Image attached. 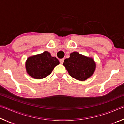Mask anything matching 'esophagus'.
<instances>
[{"label": "esophagus", "instance_id": "obj_1", "mask_svg": "<svg viewBox=\"0 0 124 124\" xmlns=\"http://www.w3.org/2000/svg\"><path fill=\"white\" fill-rule=\"evenodd\" d=\"M60 63H61V64L63 63V62H64V59H63V58H62V59H61L60 60Z\"/></svg>", "mask_w": 124, "mask_h": 124}]
</instances>
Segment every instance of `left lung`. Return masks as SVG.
I'll use <instances>...</instances> for the list:
<instances>
[{"mask_svg": "<svg viewBox=\"0 0 124 124\" xmlns=\"http://www.w3.org/2000/svg\"><path fill=\"white\" fill-rule=\"evenodd\" d=\"M63 65L71 77L79 81H85L95 72L96 64L92 57L74 51L64 61Z\"/></svg>", "mask_w": 124, "mask_h": 124, "instance_id": "1", "label": "left lung"}]
</instances>
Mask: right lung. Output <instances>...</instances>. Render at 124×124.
I'll use <instances>...</instances> for the list:
<instances>
[{
  "instance_id": "obj_1",
  "label": "right lung",
  "mask_w": 124,
  "mask_h": 124,
  "mask_svg": "<svg viewBox=\"0 0 124 124\" xmlns=\"http://www.w3.org/2000/svg\"><path fill=\"white\" fill-rule=\"evenodd\" d=\"M59 64L57 58L52 57L50 52L45 51L29 57L25 66L29 76L35 79H41L51 74L54 67Z\"/></svg>"
}]
</instances>
